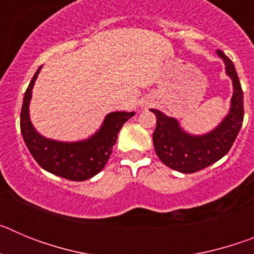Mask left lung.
<instances>
[{
	"mask_svg": "<svg viewBox=\"0 0 254 254\" xmlns=\"http://www.w3.org/2000/svg\"><path fill=\"white\" fill-rule=\"evenodd\" d=\"M216 55L225 64V73L232 80L230 107L221 122L206 133L193 134L186 131L179 121L159 109H150L156 117L152 133L155 152L167 167L179 173L198 172L225 156L233 146L243 123V91L234 64L221 51Z\"/></svg>",
	"mask_w": 254,
	"mask_h": 254,
	"instance_id": "8db88e82",
	"label": "left lung"
}]
</instances>
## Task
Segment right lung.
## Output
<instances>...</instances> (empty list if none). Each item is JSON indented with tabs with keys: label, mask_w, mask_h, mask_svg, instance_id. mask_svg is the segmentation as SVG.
I'll return each instance as SVG.
<instances>
[{
	"label": "right lung",
	"mask_w": 254,
	"mask_h": 254,
	"mask_svg": "<svg viewBox=\"0 0 254 254\" xmlns=\"http://www.w3.org/2000/svg\"><path fill=\"white\" fill-rule=\"evenodd\" d=\"M37 69L24 95L20 114V129L33 158L47 172L69 181L82 182L93 178L105 167L122 126L134 112H111L105 116L99 129L78 141H58L44 137L30 121V100L37 77Z\"/></svg>",
	"instance_id": "right-lung-1"
}]
</instances>
